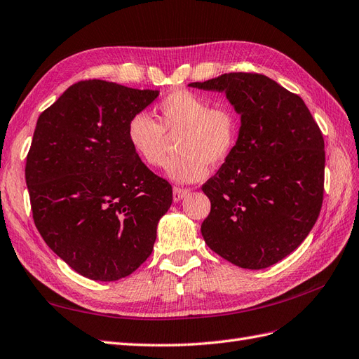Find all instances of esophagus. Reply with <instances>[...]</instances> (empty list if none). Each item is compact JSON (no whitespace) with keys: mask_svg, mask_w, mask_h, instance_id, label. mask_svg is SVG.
Listing matches in <instances>:
<instances>
[{"mask_svg":"<svg viewBox=\"0 0 359 359\" xmlns=\"http://www.w3.org/2000/svg\"><path fill=\"white\" fill-rule=\"evenodd\" d=\"M189 194L188 188H182V187H174L172 188V200L174 201H180L183 197Z\"/></svg>","mask_w":359,"mask_h":359,"instance_id":"34e87169","label":"esophagus"}]
</instances>
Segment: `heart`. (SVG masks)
Here are the masks:
<instances>
[{"instance_id":"b5f03b06","label":"heart","mask_w":359,"mask_h":359,"mask_svg":"<svg viewBox=\"0 0 359 359\" xmlns=\"http://www.w3.org/2000/svg\"><path fill=\"white\" fill-rule=\"evenodd\" d=\"M158 119L146 112L132 116L126 135L135 155L151 168L167 161L170 138H177L180 155L171 159L168 174L179 182H196L227 161L241 135V117L229 104H213L189 90H176L163 97Z\"/></svg>"}]
</instances>
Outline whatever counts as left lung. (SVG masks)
<instances>
[{"label":"left lung","instance_id":"1","mask_svg":"<svg viewBox=\"0 0 359 359\" xmlns=\"http://www.w3.org/2000/svg\"><path fill=\"white\" fill-rule=\"evenodd\" d=\"M191 87L225 91L242 120L236 149L201 187L208 247L245 269L287 257L323 203L325 141L304 100L260 74H224Z\"/></svg>","mask_w":359,"mask_h":359}]
</instances>
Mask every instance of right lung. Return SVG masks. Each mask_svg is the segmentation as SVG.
Listing matches in <instances>:
<instances>
[{"label":"right lung","instance_id":"add662e5","mask_svg":"<svg viewBox=\"0 0 359 359\" xmlns=\"http://www.w3.org/2000/svg\"><path fill=\"white\" fill-rule=\"evenodd\" d=\"M156 90L102 79L70 86L40 114L25 180L36 227L72 269L116 281L147 260L170 183L132 150L126 129Z\"/></svg>","mask_w":359,"mask_h":359}]
</instances>
